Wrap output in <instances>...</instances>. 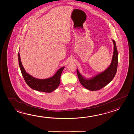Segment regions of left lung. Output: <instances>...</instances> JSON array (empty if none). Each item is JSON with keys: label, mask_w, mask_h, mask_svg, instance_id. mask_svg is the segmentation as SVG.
I'll return each instance as SVG.
<instances>
[{"label": "left lung", "mask_w": 134, "mask_h": 134, "mask_svg": "<svg viewBox=\"0 0 134 134\" xmlns=\"http://www.w3.org/2000/svg\"><path fill=\"white\" fill-rule=\"evenodd\" d=\"M114 43V54L111 64L105 70L90 79H86L80 74L77 69V74L80 83L84 88L91 91L99 90L111 82L115 75L118 63V52L115 42Z\"/></svg>", "instance_id": "left-lung-1"}]
</instances>
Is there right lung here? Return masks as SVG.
I'll return each mask as SVG.
<instances>
[{"mask_svg":"<svg viewBox=\"0 0 134 134\" xmlns=\"http://www.w3.org/2000/svg\"><path fill=\"white\" fill-rule=\"evenodd\" d=\"M19 65L25 82L33 90L46 93H51L59 87L60 82L61 73L64 67L60 68L52 77L46 79H36L25 71L20 61V55L18 53Z\"/></svg>","mask_w":134,"mask_h":134,"instance_id":"add662e5","label":"right lung"}]
</instances>
